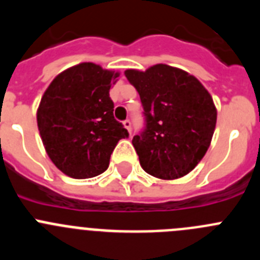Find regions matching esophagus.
Returning a JSON list of instances; mask_svg holds the SVG:
<instances>
[{"label": "esophagus", "instance_id": "esophagus-1", "mask_svg": "<svg viewBox=\"0 0 260 260\" xmlns=\"http://www.w3.org/2000/svg\"><path fill=\"white\" fill-rule=\"evenodd\" d=\"M123 126H125V127L127 128V132L132 134V121L125 120V121H123Z\"/></svg>", "mask_w": 260, "mask_h": 260}]
</instances>
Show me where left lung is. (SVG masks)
<instances>
[{"label": "left lung", "instance_id": "8db88e82", "mask_svg": "<svg viewBox=\"0 0 260 260\" xmlns=\"http://www.w3.org/2000/svg\"><path fill=\"white\" fill-rule=\"evenodd\" d=\"M143 106L144 128L133 146L144 171L178 179L196 168L210 146L216 123L213 98L199 80L166 64L146 72L125 71Z\"/></svg>", "mask_w": 260, "mask_h": 260}]
</instances>
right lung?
Wrapping results in <instances>:
<instances>
[{
    "label": "right lung",
    "mask_w": 260,
    "mask_h": 260,
    "mask_svg": "<svg viewBox=\"0 0 260 260\" xmlns=\"http://www.w3.org/2000/svg\"><path fill=\"white\" fill-rule=\"evenodd\" d=\"M118 73L81 63L56 76L37 111V125L54 165L75 179L104 173L128 133L113 116L109 89Z\"/></svg>",
    "instance_id": "1"
}]
</instances>
